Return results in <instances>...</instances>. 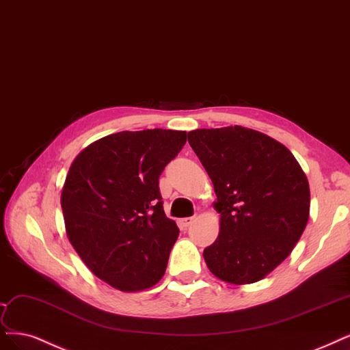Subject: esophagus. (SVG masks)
<instances>
[{"label": "esophagus", "instance_id": "1", "mask_svg": "<svg viewBox=\"0 0 350 350\" xmlns=\"http://www.w3.org/2000/svg\"><path fill=\"white\" fill-rule=\"evenodd\" d=\"M192 221H194V217H184V219H179L178 223L183 228H188L192 224Z\"/></svg>", "mask_w": 350, "mask_h": 350}]
</instances>
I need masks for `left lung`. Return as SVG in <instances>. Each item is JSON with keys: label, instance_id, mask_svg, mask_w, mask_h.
I'll use <instances>...</instances> for the list:
<instances>
[{"label": "left lung", "instance_id": "8db88e82", "mask_svg": "<svg viewBox=\"0 0 350 350\" xmlns=\"http://www.w3.org/2000/svg\"><path fill=\"white\" fill-rule=\"evenodd\" d=\"M188 142L213 180L220 233L204 249L221 281L258 282L293 252L310 214V187L294 154L242 126L198 129Z\"/></svg>", "mask_w": 350, "mask_h": 350}]
</instances>
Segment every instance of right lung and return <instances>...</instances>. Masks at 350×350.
I'll return each mask as SVG.
<instances>
[{
    "mask_svg": "<svg viewBox=\"0 0 350 350\" xmlns=\"http://www.w3.org/2000/svg\"><path fill=\"white\" fill-rule=\"evenodd\" d=\"M187 131H120L91 143L72 162L60 196L66 234L100 280L124 293L158 284L179 228L159 191L165 166Z\"/></svg>",
    "mask_w": 350,
    "mask_h": 350,
    "instance_id": "obj_1",
    "label": "right lung"
}]
</instances>
